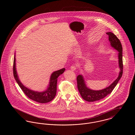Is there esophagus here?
<instances>
[{
    "mask_svg": "<svg viewBox=\"0 0 135 135\" xmlns=\"http://www.w3.org/2000/svg\"><path fill=\"white\" fill-rule=\"evenodd\" d=\"M70 69L72 71H75L76 69V66L75 65H72L71 66Z\"/></svg>",
    "mask_w": 135,
    "mask_h": 135,
    "instance_id": "1",
    "label": "esophagus"
}]
</instances>
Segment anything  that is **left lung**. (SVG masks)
Wrapping results in <instances>:
<instances>
[{
  "instance_id": "left-lung-1",
  "label": "left lung",
  "mask_w": 135,
  "mask_h": 135,
  "mask_svg": "<svg viewBox=\"0 0 135 135\" xmlns=\"http://www.w3.org/2000/svg\"><path fill=\"white\" fill-rule=\"evenodd\" d=\"M106 34L108 35L109 40L111 46L118 51V64L120 68L119 75L115 80L109 85L108 87L99 90H92L88 88L85 85L84 77L81 75L77 76V88L81 97L84 100L88 102H94L100 100L110 94L118 81L122 76L123 73V62H122V44L115 35L112 32H107Z\"/></svg>"
}]
</instances>
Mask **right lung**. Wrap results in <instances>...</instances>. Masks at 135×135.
<instances>
[{"instance_id": "add662e5", "label": "right lung", "mask_w": 135, "mask_h": 135, "mask_svg": "<svg viewBox=\"0 0 135 135\" xmlns=\"http://www.w3.org/2000/svg\"><path fill=\"white\" fill-rule=\"evenodd\" d=\"M65 70V68L54 72L51 74L50 84L47 90L42 92L35 91L30 90L25 86L20 81L18 75L17 73L16 68V58L14 56L13 64V73L15 79L19 84L20 88L23 90L27 96L33 101L40 103H45L49 102L52 100L56 96L57 92V84L58 77Z\"/></svg>"}]
</instances>
